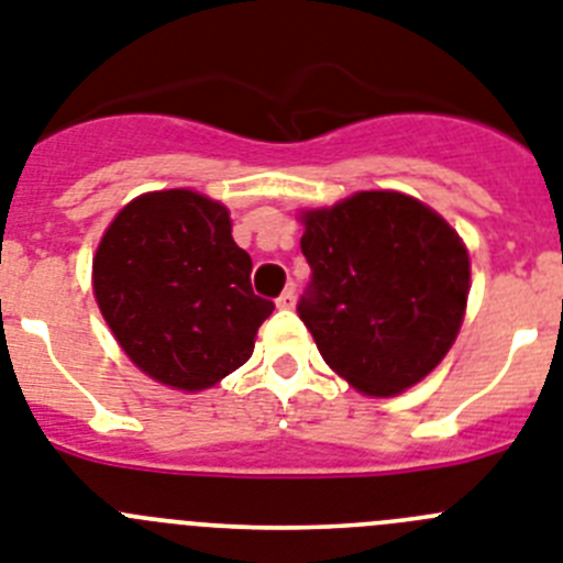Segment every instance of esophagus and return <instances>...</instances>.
I'll use <instances>...</instances> for the list:
<instances>
[{"label": "esophagus", "mask_w": 563, "mask_h": 563, "mask_svg": "<svg viewBox=\"0 0 563 563\" xmlns=\"http://www.w3.org/2000/svg\"><path fill=\"white\" fill-rule=\"evenodd\" d=\"M276 305L282 307V310H290V307L296 305V287H287V290L276 299Z\"/></svg>", "instance_id": "34e87169"}]
</instances>
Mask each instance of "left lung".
Listing matches in <instances>:
<instances>
[{
  "mask_svg": "<svg viewBox=\"0 0 563 563\" xmlns=\"http://www.w3.org/2000/svg\"><path fill=\"white\" fill-rule=\"evenodd\" d=\"M310 285L299 319L321 358L367 396L419 384L453 347L470 292L459 233L419 199L364 190L301 213Z\"/></svg>",
  "mask_w": 563,
  "mask_h": 563,
  "instance_id": "8db88e82",
  "label": "left lung"
}]
</instances>
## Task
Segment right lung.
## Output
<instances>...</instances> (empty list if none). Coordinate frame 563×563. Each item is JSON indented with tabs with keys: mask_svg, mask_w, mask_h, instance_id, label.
<instances>
[{
	"mask_svg": "<svg viewBox=\"0 0 563 563\" xmlns=\"http://www.w3.org/2000/svg\"><path fill=\"white\" fill-rule=\"evenodd\" d=\"M250 271L224 205L194 190H158L133 199L104 230L93 292L142 373L196 393L247 362L276 307L253 292Z\"/></svg>",
	"mask_w": 563,
	"mask_h": 563,
	"instance_id": "right-lung-1",
	"label": "right lung"
}]
</instances>
